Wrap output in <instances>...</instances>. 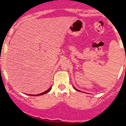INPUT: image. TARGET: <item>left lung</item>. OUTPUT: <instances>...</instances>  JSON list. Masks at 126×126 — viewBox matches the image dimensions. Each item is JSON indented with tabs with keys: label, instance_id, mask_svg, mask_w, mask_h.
Masks as SVG:
<instances>
[{
	"label": "left lung",
	"instance_id": "left-lung-1",
	"mask_svg": "<svg viewBox=\"0 0 126 126\" xmlns=\"http://www.w3.org/2000/svg\"><path fill=\"white\" fill-rule=\"evenodd\" d=\"M74 90H76V91H78V92H81V91H80V90H78V89H76V88L75 87H74Z\"/></svg>",
	"mask_w": 126,
	"mask_h": 126
}]
</instances>
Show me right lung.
<instances>
[{"label":"right lung","instance_id":"add662e5","mask_svg":"<svg viewBox=\"0 0 126 126\" xmlns=\"http://www.w3.org/2000/svg\"><path fill=\"white\" fill-rule=\"evenodd\" d=\"M51 89H52V86H50V88L48 89V90H47V91H45V92H43V93H40V94H28V95H31V96H39V95H43V94H46V93H48V92L50 91Z\"/></svg>","mask_w":126,"mask_h":126}]
</instances>
